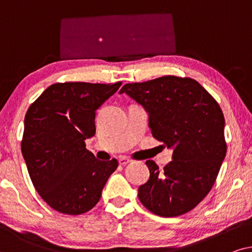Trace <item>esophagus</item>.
<instances>
[{"label":"esophagus","mask_w":252,"mask_h":252,"mask_svg":"<svg viewBox=\"0 0 252 252\" xmlns=\"http://www.w3.org/2000/svg\"><path fill=\"white\" fill-rule=\"evenodd\" d=\"M130 161H131V160H130L129 158H126V157H121L120 159H119V163H120V165H122V166H126V165H128Z\"/></svg>","instance_id":"obj_1"}]
</instances>
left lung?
Instances as JSON below:
<instances>
[{
    "label": "left lung",
    "instance_id": "left-lung-1",
    "mask_svg": "<svg viewBox=\"0 0 252 252\" xmlns=\"http://www.w3.org/2000/svg\"><path fill=\"white\" fill-rule=\"evenodd\" d=\"M122 93L145 108L154 138L173 149V160L162 172L153 160L146 161L150 179L138 188L140 203L165 218L189 212L212 189L226 157L219 103L197 80L187 77L126 84Z\"/></svg>",
    "mask_w": 252,
    "mask_h": 252
}]
</instances>
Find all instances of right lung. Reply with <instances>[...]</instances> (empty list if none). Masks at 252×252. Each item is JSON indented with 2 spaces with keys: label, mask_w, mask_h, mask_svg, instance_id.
<instances>
[{
  "label": "right lung",
  "mask_w": 252,
  "mask_h": 252,
  "mask_svg": "<svg viewBox=\"0 0 252 252\" xmlns=\"http://www.w3.org/2000/svg\"><path fill=\"white\" fill-rule=\"evenodd\" d=\"M121 84L56 83L28 109L23 157L40 197L60 213L78 216L93 209L119 166L116 159H96L85 139L95 133L96 109Z\"/></svg>",
  "instance_id": "add662e5"
}]
</instances>
